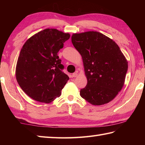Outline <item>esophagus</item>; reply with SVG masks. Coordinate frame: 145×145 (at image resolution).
<instances>
[{
	"label": "esophagus",
	"mask_w": 145,
	"mask_h": 145,
	"mask_svg": "<svg viewBox=\"0 0 145 145\" xmlns=\"http://www.w3.org/2000/svg\"><path fill=\"white\" fill-rule=\"evenodd\" d=\"M77 75H78L77 72H75V73H73V74H72V77H77Z\"/></svg>",
	"instance_id": "1"
}]
</instances>
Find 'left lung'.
<instances>
[{
    "mask_svg": "<svg viewBox=\"0 0 145 145\" xmlns=\"http://www.w3.org/2000/svg\"><path fill=\"white\" fill-rule=\"evenodd\" d=\"M72 42L82 56L88 80L80 95L94 105L111 102L123 86L128 70L118 45L97 31L73 34Z\"/></svg>",
    "mask_w": 145,
    "mask_h": 145,
    "instance_id": "1",
    "label": "left lung"
}]
</instances>
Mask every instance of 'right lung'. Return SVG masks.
Segmentation results:
<instances>
[{"instance_id":"1","label":"right lung","mask_w":145,"mask_h":145,"mask_svg":"<svg viewBox=\"0 0 145 145\" xmlns=\"http://www.w3.org/2000/svg\"><path fill=\"white\" fill-rule=\"evenodd\" d=\"M69 33L46 29L24 43L16 67V78L24 92L36 101L50 103L61 96L69 80L63 72L57 53L70 38Z\"/></svg>"}]
</instances>
